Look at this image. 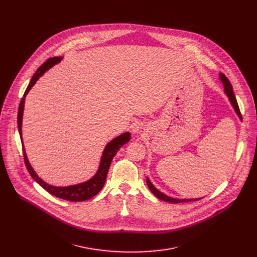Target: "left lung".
Listing matches in <instances>:
<instances>
[{"label": "left lung", "mask_w": 257, "mask_h": 257, "mask_svg": "<svg viewBox=\"0 0 257 257\" xmlns=\"http://www.w3.org/2000/svg\"><path fill=\"white\" fill-rule=\"evenodd\" d=\"M219 79H221V81H222V83H223V85H224L225 93H226V95L228 96V98H229V100H230V102H231V104H232V106H233V108H234L235 113L237 114V116L239 117V119L242 120V116H241L240 109H239V106H238V103H237V99H236V97H235V95H234L233 88H232V85H231L229 79L223 74V73H219ZM146 184H148V186H149L150 190L153 192V194H154L157 198H159V199H161V200H163V201H167V202H171V203H181V202L196 201V200H199V199L202 198V197H200V198H188V199H187V198H183V199H178V198H173V197H171V196H168V195L164 194L163 192H161L159 189H157V188L155 187V185L153 184L152 181L150 180L149 177L146 178Z\"/></svg>", "instance_id": "1"}]
</instances>
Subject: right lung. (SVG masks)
<instances>
[{
    "label": "right lung",
    "mask_w": 257,
    "mask_h": 257,
    "mask_svg": "<svg viewBox=\"0 0 257 257\" xmlns=\"http://www.w3.org/2000/svg\"><path fill=\"white\" fill-rule=\"evenodd\" d=\"M63 60V57H55V58H50L47 62H45L36 72L33 74L25 92L24 95L20 101L19 104V108H18V118H17V123H18V131H19V135L21 138V143H22V150H23V156H24V162H25V166L30 174V176L33 178V180L39 183V184L45 189L47 190L49 193H51L52 195L65 199V200H69V201H84L87 199H90L91 197H93L94 195H96L101 188L103 187L104 183H105V179H106V175L109 169V166H111V163L114 159V157L116 156V154L118 153V151L120 150L121 146H123L124 144H126L127 142L130 141L131 139V134L129 132H125L119 136H117L116 138L112 139L109 141L102 152L101 158H100V162H99V166L98 169L96 171V173L87 181L79 183V184L76 185H70V186H64V187H59V186H53L48 184L47 182H45L41 177H39V175L35 173V171L33 170V168L31 167L26 153H25V149H24V144H23V140H22V118H23V111H24V103H25V97L27 95V93L29 92V90L31 89V87L35 84V82L40 79V77H42L45 73L52 68L53 66L57 65L58 63H60Z\"/></svg>",
    "instance_id": "right-lung-1"
}]
</instances>
